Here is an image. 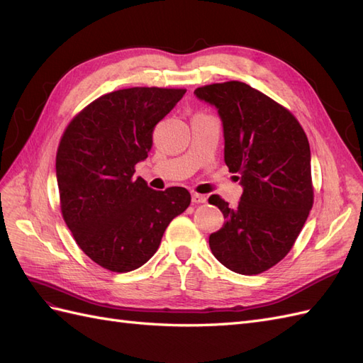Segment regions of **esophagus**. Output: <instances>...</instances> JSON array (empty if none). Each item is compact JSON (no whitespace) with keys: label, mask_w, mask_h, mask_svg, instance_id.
I'll return each mask as SVG.
<instances>
[{"label":"esophagus","mask_w":363,"mask_h":363,"mask_svg":"<svg viewBox=\"0 0 363 363\" xmlns=\"http://www.w3.org/2000/svg\"><path fill=\"white\" fill-rule=\"evenodd\" d=\"M192 204H201V203H206V195H201V194H196V192H194L192 194Z\"/></svg>","instance_id":"esophagus-1"}]
</instances>
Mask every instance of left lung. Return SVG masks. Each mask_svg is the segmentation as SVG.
<instances>
[{
	"label": "left lung",
	"mask_w": 363,
	"mask_h": 363,
	"mask_svg": "<svg viewBox=\"0 0 363 363\" xmlns=\"http://www.w3.org/2000/svg\"><path fill=\"white\" fill-rule=\"evenodd\" d=\"M194 94L218 111L224 160L244 189L235 208L218 195L208 199L225 219L208 245L225 268L260 274L288 255L309 216V140L289 111L245 83H215Z\"/></svg>",
	"instance_id": "obj_1"
}]
</instances>
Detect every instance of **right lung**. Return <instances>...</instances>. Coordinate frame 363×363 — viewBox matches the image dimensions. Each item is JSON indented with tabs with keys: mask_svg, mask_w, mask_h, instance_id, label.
<instances>
[{
	"mask_svg": "<svg viewBox=\"0 0 363 363\" xmlns=\"http://www.w3.org/2000/svg\"><path fill=\"white\" fill-rule=\"evenodd\" d=\"M186 89L130 87L96 98L65 131L56 175L65 223L98 265L133 271L157 251L164 230L191 204L184 188L155 191L135 164L148 157L152 130Z\"/></svg>",
	"mask_w": 363,
	"mask_h": 363,
	"instance_id": "1",
	"label": "right lung"
}]
</instances>
